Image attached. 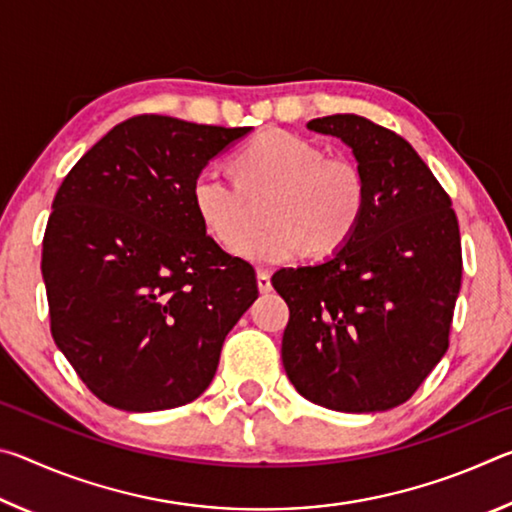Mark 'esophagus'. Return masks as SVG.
Segmentation results:
<instances>
[{
	"label": "esophagus",
	"mask_w": 512,
	"mask_h": 512,
	"mask_svg": "<svg viewBox=\"0 0 512 512\" xmlns=\"http://www.w3.org/2000/svg\"><path fill=\"white\" fill-rule=\"evenodd\" d=\"M257 289L262 291V293H268V291L273 289V284H271V273L264 271V268H259V271H257Z\"/></svg>",
	"instance_id": "esophagus-1"
}]
</instances>
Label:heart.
Segmentation results:
<instances>
[{
    "instance_id": "1",
    "label": "heart",
    "mask_w": 512,
    "mask_h": 512,
    "mask_svg": "<svg viewBox=\"0 0 512 512\" xmlns=\"http://www.w3.org/2000/svg\"><path fill=\"white\" fill-rule=\"evenodd\" d=\"M235 169L241 183L214 167L198 171L189 194L207 235L248 262L284 264L305 253L318 259L336 255L366 214L363 171L348 158L327 155L307 137L268 128L235 155ZM268 195L274 196L267 215L274 228L247 240L252 203Z\"/></svg>"
}]
</instances>
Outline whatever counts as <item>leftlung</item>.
Returning <instances> with one entry per match:
<instances>
[{
	"instance_id": "left-lung-1",
	"label": "left lung",
	"mask_w": 512,
	"mask_h": 512,
	"mask_svg": "<svg viewBox=\"0 0 512 512\" xmlns=\"http://www.w3.org/2000/svg\"><path fill=\"white\" fill-rule=\"evenodd\" d=\"M307 128L350 146L368 205L339 253L273 275L289 305L284 370L325 409L388 411L418 391L449 348L463 275L452 198L413 146L375 121L329 115Z\"/></svg>"
}]
</instances>
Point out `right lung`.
Here are the masks:
<instances>
[{
    "mask_svg": "<svg viewBox=\"0 0 512 512\" xmlns=\"http://www.w3.org/2000/svg\"><path fill=\"white\" fill-rule=\"evenodd\" d=\"M250 128L164 115L121 121L58 187L42 241L51 336L121 411L196 400L257 300L255 268L207 237L192 183Z\"/></svg>",
    "mask_w": 512,
    "mask_h": 512,
    "instance_id": "add662e5",
    "label": "right lung"
}]
</instances>
